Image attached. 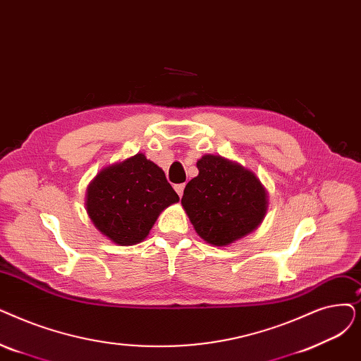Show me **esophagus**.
Instances as JSON below:
<instances>
[{
    "instance_id": "1",
    "label": "esophagus",
    "mask_w": 361,
    "mask_h": 361,
    "mask_svg": "<svg viewBox=\"0 0 361 361\" xmlns=\"http://www.w3.org/2000/svg\"><path fill=\"white\" fill-rule=\"evenodd\" d=\"M184 187H185L184 184H176V185H174V189H176V192L178 193V196H180V197L183 196V192H184Z\"/></svg>"
}]
</instances>
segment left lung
I'll return each mask as SVG.
<instances>
[{"label":"left lung","instance_id":"1","mask_svg":"<svg viewBox=\"0 0 361 361\" xmlns=\"http://www.w3.org/2000/svg\"><path fill=\"white\" fill-rule=\"evenodd\" d=\"M181 205L209 245L227 246L252 233L269 209V192L254 171L219 154H203Z\"/></svg>","mask_w":361,"mask_h":361}]
</instances>
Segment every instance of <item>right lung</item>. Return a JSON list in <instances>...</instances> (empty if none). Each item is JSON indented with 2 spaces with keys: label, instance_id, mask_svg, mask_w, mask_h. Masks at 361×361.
<instances>
[{
  "label": "right lung",
  "instance_id": "right-lung-1",
  "mask_svg": "<svg viewBox=\"0 0 361 361\" xmlns=\"http://www.w3.org/2000/svg\"><path fill=\"white\" fill-rule=\"evenodd\" d=\"M180 200L165 172L145 153L104 166L85 195V209L103 236L119 246L143 242L159 214Z\"/></svg>",
  "mask_w": 361,
  "mask_h": 361
}]
</instances>
